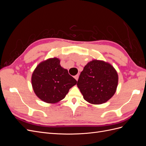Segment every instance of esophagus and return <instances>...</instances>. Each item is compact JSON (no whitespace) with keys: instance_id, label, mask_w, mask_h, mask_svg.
Listing matches in <instances>:
<instances>
[{"instance_id":"1","label":"esophagus","mask_w":146,"mask_h":146,"mask_svg":"<svg viewBox=\"0 0 146 146\" xmlns=\"http://www.w3.org/2000/svg\"><path fill=\"white\" fill-rule=\"evenodd\" d=\"M74 78H75V79H76V80L77 81L78 79V75H76V76H74Z\"/></svg>"}]
</instances>
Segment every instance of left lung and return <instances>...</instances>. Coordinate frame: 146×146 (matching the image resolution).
<instances>
[{
	"label": "left lung",
	"mask_w": 146,
	"mask_h": 146,
	"mask_svg": "<svg viewBox=\"0 0 146 146\" xmlns=\"http://www.w3.org/2000/svg\"><path fill=\"white\" fill-rule=\"evenodd\" d=\"M117 83L118 75L113 66L104 61L94 60L84 67L77 85L86 101L102 104L113 96Z\"/></svg>",
	"instance_id": "left-lung-1"
}]
</instances>
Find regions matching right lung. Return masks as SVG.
Wrapping results in <instances>:
<instances>
[{
    "instance_id": "right-lung-1",
    "label": "right lung",
    "mask_w": 146,
    "mask_h": 146,
    "mask_svg": "<svg viewBox=\"0 0 146 146\" xmlns=\"http://www.w3.org/2000/svg\"><path fill=\"white\" fill-rule=\"evenodd\" d=\"M60 63L58 58H49L39 63L32 74L35 93L46 103L58 102L65 98L70 88L77 84L76 79Z\"/></svg>"
}]
</instances>
